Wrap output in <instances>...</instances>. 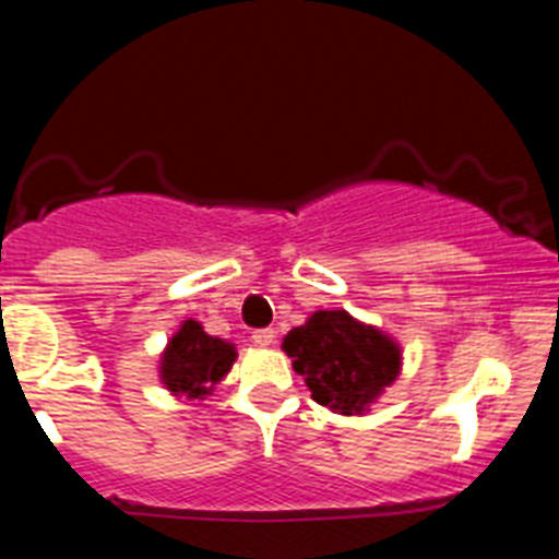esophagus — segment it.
I'll return each mask as SVG.
<instances>
[{"label":"esophagus","instance_id":"obj_1","mask_svg":"<svg viewBox=\"0 0 559 559\" xmlns=\"http://www.w3.org/2000/svg\"><path fill=\"white\" fill-rule=\"evenodd\" d=\"M274 338H276V335H274V330H257V333L254 335H251V341H254V344H257V347H271V344H274Z\"/></svg>","mask_w":559,"mask_h":559}]
</instances>
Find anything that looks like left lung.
<instances>
[{
	"label": "left lung",
	"mask_w": 559,
	"mask_h": 559,
	"mask_svg": "<svg viewBox=\"0 0 559 559\" xmlns=\"http://www.w3.org/2000/svg\"><path fill=\"white\" fill-rule=\"evenodd\" d=\"M283 353L305 378L310 397L344 417L372 412L403 369L397 338L347 310L310 313L305 324L288 330Z\"/></svg>",
	"instance_id": "1"
}]
</instances>
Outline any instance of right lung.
I'll return each instance as SVG.
<instances>
[{
    "label": "right lung",
    "instance_id": "1",
    "mask_svg": "<svg viewBox=\"0 0 559 559\" xmlns=\"http://www.w3.org/2000/svg\"><path fill=\"white\" fill-rule=\"evenodd\" d=\"M237 360L231 341L210 335L204 324L185 319L159 355V380L173 397L206 400Z\"/></svg>",
    "mask_w": 559,
    "mask_h": 559
}]
</instances>
